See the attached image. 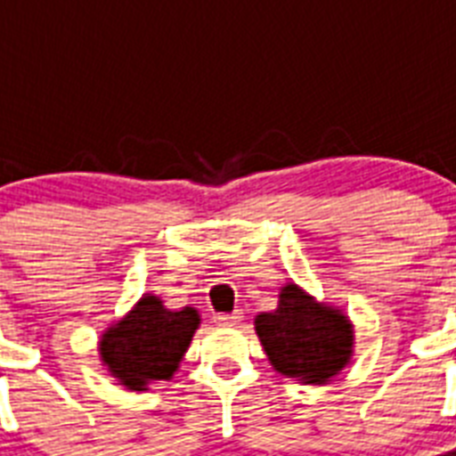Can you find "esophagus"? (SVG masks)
<instances>
[{"mask_svg": "<svg viewBox=\"0 0 456 456\" xmlns=\"http://www.w3.org/2000/svg\"><path fill=\"white\" fill-rule=\"evenodd\" d=\"M241 312L236 310V312H232V314H215V322H217V324H239V322H241Z\"/></svg>", "mask_w": 456, "mask_h": 456, "instance_id": "obj_1", "label": "esophagus"}]
</instances>
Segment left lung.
I'll use <instances>...</instances> for the list:
<instances>
[{"label": "left lung", "mask_w": 456, "mask_h": 456, "mask_svg": "<svg viewBox=\"0 0 456 456\" xmlns=\"http://www.w3.org/2000/svg\"><path fill=\"white\" fill-rule=\"evenodd\" d=\"M256 333L272 367L303 383L331 381L353 357L350 319L296 284L281 289L277 310L257 314Z\"/></svg>", "instance_id": "obj_1"}]
</instances>
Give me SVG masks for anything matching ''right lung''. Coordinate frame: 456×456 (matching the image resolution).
I'll use <instances>...</instances> for the list:
<instances>
[{"mask_svg": "<svg viewBox=\"0 0 456 456\" xmlns=\"http://www.w3.org/2000/svg\"><path fill=\"white\" fill-rule=\"evenodd\" d=\"M199 310H167L146 293L99 340L103 367L127 390H149L153 381H170L199 329Z\"/></svg>", "mask_w": 456, "mask_h": 456, "instance_id": "add662e5", "label": "right lung"}]
</instances>
